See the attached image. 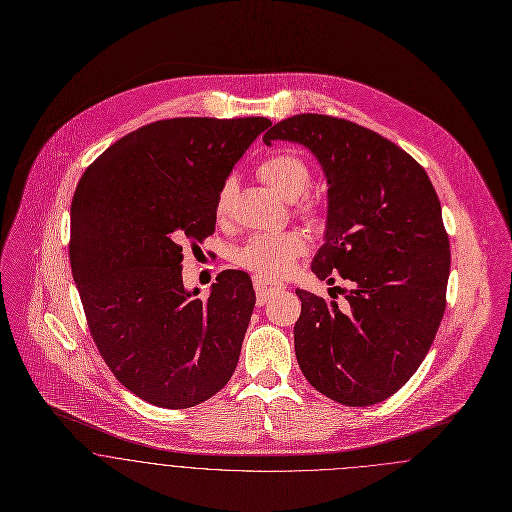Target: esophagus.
<instances>
[{
    "label": "esophagus",
    "instance_id": "1",
    "mask_svg": "<svg viewBox=\"0 0 512 512\" xmlns=\"http://www.w3.org/2000/svg\"><path fill=\"white\" fill-rule=\"evenodd\" d=\"M253 286H255L259 306L267 304V300H271L275 294L283 292L284 288L283 283H277V281H271V279H261V277L253 279Z\"/></svg>",
    "mask_w": 512,
    "mask_h": 512
}]
</instances>
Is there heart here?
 Masks as SVG:
<instances>
[{
	"label": "heart",
	"mask_w": 512,
	"mask_h": 512,
	"mask_svg": "<svg viewBox=\"0 0 512 512\" xmlns=\"http://www.w3.org/2000/svg\"><path fill=\"white\" fill-rule=\"evenodd\" d=\"M259 178L269 184L281 198L294 202V212L316 224L324 216V206L320 198L306 192L312 182L310 165L294 151H277L263 159L257 167ZM235 196V182L228 178L218 196H216V216L218 220H226L231 202ZM306 251V243L300 233L288 231L281 235H255L251 237L235 255V263L261 279L281 277L288 273L296 259Z\"/></svg>",
	"instance_id": "heart-1"
}]
</instances>
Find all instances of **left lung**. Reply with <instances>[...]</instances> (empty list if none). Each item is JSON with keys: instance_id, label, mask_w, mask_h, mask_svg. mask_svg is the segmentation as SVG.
Here are the masks:
<instances>
[{"instance_id": "left-lung-1", "label": "left lung", "mask_w": 512, "mask_h": 512, "mask_svg": "<svg viewBox=\"0 0 512 512\" xmlns=\"http://www.w3.org/2000/svg\"><path fill=\"white\" fill-rule=\"evenodd\" d=\"M275 139L308 147L330 184L312 273L353 284L343 304L296 290L298 365L336 402L377 404L416 373L444 318L452 253L438 194L406 151L353 121L292 115L263 135Z\"/></svg>"}]
</instances>
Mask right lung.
Wrapping results in <instances>:
<instances>
[{
  "label": "right lung",
  "instance_id": "1",
  "mask_svg": "<svg viewBox=\"0 0 512 512\" xmlns=\"http://www.w3.org/2000/svg\"><path fill=\"white\" fill-rule=\"evenodd\" d=\"M267 117H172L127 133L82 174L70 265L86 322L115 379L161 408L228 385L255 306L247 273L208 298L182 284V245L216 231V196Z\"/></svg>",
  "mask_w": 512,
  "mask_h": 512
}]
</instances>
